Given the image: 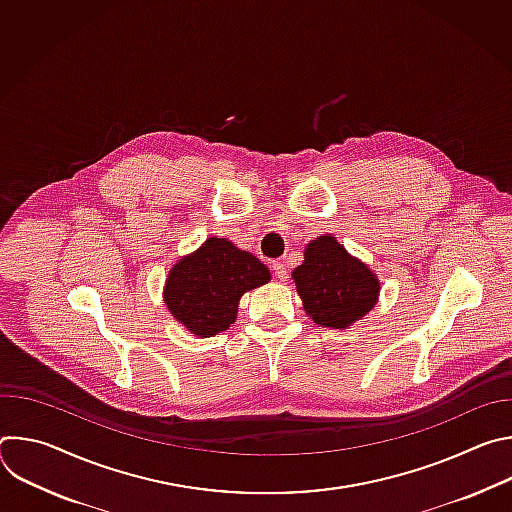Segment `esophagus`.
<instances>
[{"instance_id":"34e87169","label":"esophagus","mask_w":512,"mask_h":512,"mask_svg":"<svg viewBox=\"0 0 512 512\" xmlns=\"http://www.w3.org/2000/svg\"><path fill=\"white\" fill-rule=\"evenodd\" d=\"M271 267H273L275 275H277L281 281H283V279H287V269H285L283 261H273V263H271Z\"/></svg>"}]
</instances>
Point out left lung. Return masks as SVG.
<instances>
[{
    "mask_svg": "<svg viewBox=\"0 0 512 512\" xmlns=\"http://www.w3.org/2000/svg\"><path fill=\"white\" fill-rule=\"evenodd\" d=\"M298 294L312 320L326 328H346L360 320L379 296L375 273L352 259L334 237H320L306 247L304 263L294 269Z\"/></svg>",
    "mask_w": 512,
    "mask_h": 512,
    "instance_id": "8db88e82",
    "label": "left lung"
}]
</instances>
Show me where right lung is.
I'll return each instance as SVG.
<instances>
[{
	"label": "right lung",
	"mask_w": 512,
	"mask_h": 512,
	"mask_svg": "<svg viewBox=\"0 0 512 512\" xmlns=\"http://www.w3.org/2000/svg\"><path fill=\"white\" fill-rule=\"evenodd\" d=\"M269 277V269L255 255L212 237L172 267L164 302L192 334L208 338L225 332L237 318L241 296Z\"/></svg>",
	"instance_id": "add662e5"
}]
</instances>
